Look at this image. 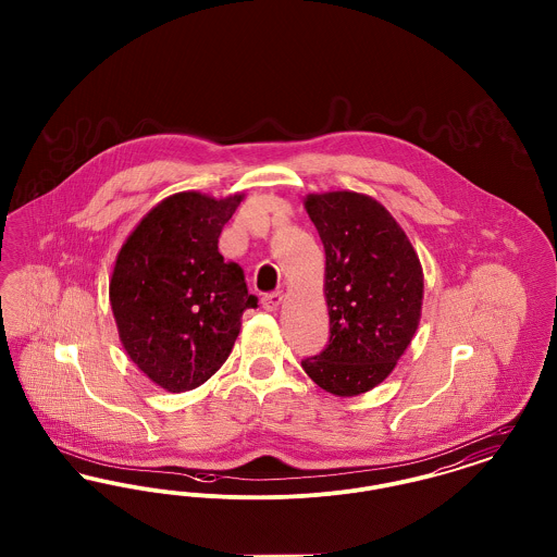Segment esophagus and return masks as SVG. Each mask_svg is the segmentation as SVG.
<instances>
[{
  "label": "esophagus",
  "instance_id": "1",
  "mask_svg": "<svg viewBox=\"0 0 557 557\" xmlns=\"http://www.w3.org/2000/svg\"><path fill=\"white\" fill-rule=\"evenodd\" d=\"M282 300H284L282 292H269V294L263 296V307H265L267 311H275L282 305Z\"/></svg>",
  "mask_w": 557,
  "mask_h": 557
}]
</instances>
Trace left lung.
<instances>
[{
	"instance_id": "obj_1",
	"label": "left lung",
	"mask_w": 557,
	"mask_h": 557,
	"mask_svg": "<svg viewBox=\"0 0 557 557\" xmlns=\"http://www.w3.org/2000/svg\"><path fill=\"white\" fill-rule=\"evenodd\" d=\"M305 209L325 248L330 343L302 370L325 393L357 397L384 382L411 345L424 273L395 216L371 196L309 194Z\"/></svg>"
}]
</instances>
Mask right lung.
<instances>
[{
	"label": "right lung",
	"instance_id": "add662e5",
	"mask_svg": "<svg viewBox=\"0 0 557 557\" xmlns=\"http://www.w3.org/2000/svg\"><path fill=\"white\" fill-rule=\"evenodd\" d=\"M244 194L180 191L125 239L110 277V305L133 363L169 393L198 388L230 357L242 313L257 296L219 252L223 225Z\"/></svg>",
	"mask_w": 557,
	"mask_h": 557
}]
</instances>
